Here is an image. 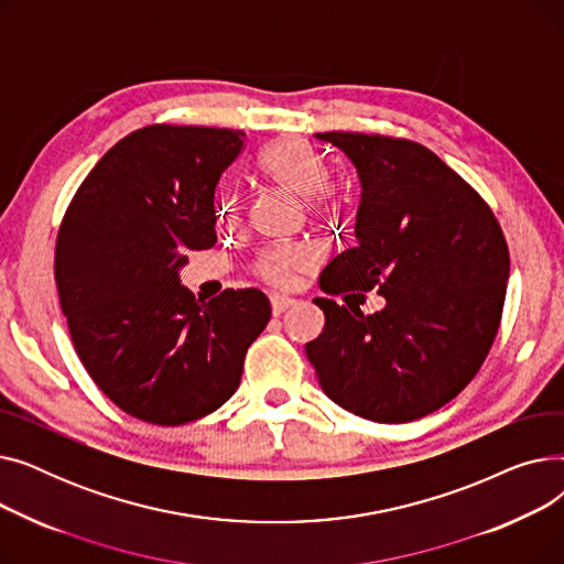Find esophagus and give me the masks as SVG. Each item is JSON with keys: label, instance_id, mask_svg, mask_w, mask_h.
Instances as JSON below:
<instances>
[{"label": "esophagus", "instance_id": "34e87169", "mask_svg": "<svg viewBox=\"0 0 564 564\" xmlns=\"http://www.w3.org/2000/svg\"><path fill=\"white\" fill-rule=\"evenodd\" d=\"M297 304V300H292V297H288V294H272V313L274 315H281V313H285L290 306H294Z\"/></svg>", "mask_w": 564, "mask_h": 564}]
</instances>
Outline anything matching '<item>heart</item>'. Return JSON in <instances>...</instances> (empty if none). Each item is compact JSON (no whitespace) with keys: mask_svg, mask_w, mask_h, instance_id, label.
Listing matches in <instances>:
<instances>
[{"mask_svg":"<svg viewBox=\"0 0 564 564\" xmlns=\"http://www.w3.org/2000/svg\"><path fill=\"white\" fill-rule=\"evenodd\" d=\"M260 169L281 189L300 198H311L308 205L313 210H329L332 207V192L324 187L329 181V166L306 141L279 139L264 151ZM221 203L224 213L232 215L235 200L224 198ZM308 262L311 253L304 247H276L262 253V258L258 260V274L270 283L288 285L292 281V274L304 270Z\"/></svg>","mask_w":564,"mask_h":564,"instance_id":"b5f03b06","label":"heart"}]
</instances>
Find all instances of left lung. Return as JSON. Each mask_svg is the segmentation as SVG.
Wrapping results in <instances>:
<instances>
[{
	"label": "left lung",
	"instance_id": "left-lung-1",
	"mask_svg": "<svg viewBox=\"0 0 564 564\" xmlns=\"http://www.w3.org/2000/svg\"><path fill=\"white\" fill-rule=\"evenodd\" d=\"M357 169V245L319 274L329 294L383 297L357 306L315 300L322 334L306 357L322 391L375 423H409L451 402L476 377L496 338L510 253L489 205L425 145L324 132ZM364 302V294L359 297Z\"/></svg>",
	"mask_w": 564,
	"mask_h": 564
}]
</instances>
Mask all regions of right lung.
I'll use <instances>...</instances> for the list:
<instances>
[{"label": "right lung", "mask_w": 564, "mask_h": 564, "mask_svg": "<svg viewBox=\"0 0 564 564\" xmlns=\"http://www.w3.org/2000/svg\"><path fill=\"white\" fill-rule=\"evenodd\" d=\"M247 134L148 126L86 175L56 237L54 279L77 357L130 416L183 425L240 387L272 315L256 288L203 302L181 283L189 251L217 242L215 189Z\"/></svg>", "instance_id": "obj_1"}]
</instances>
